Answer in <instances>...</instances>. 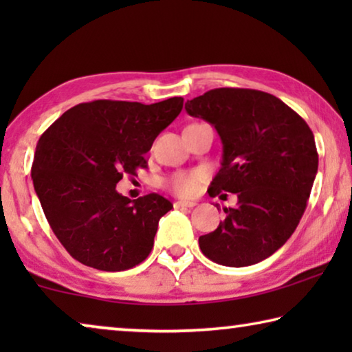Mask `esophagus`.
Segmentation results:
<instances>
[{"label": "esophagus", "instance_id": "34e87169", "mask_svg": "<svg viewBox=\"0 0 352 352\" xmlns=\"http://www.w3.org/2000/svg\"><path fill=\"white\" fill-rule=\"evenodd\" d=\"M195 205V201H186V200H178V201H175L174 204V208H194Z\"/></svg>", "mask_w": 352, "mask_h": 352}]
</instances>
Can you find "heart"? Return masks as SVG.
I'll return each mask as SVG.
<instances>
[{
  "label": "heart",
  "instance_id": "obj_1",
  "mask_svg": "<svg viewBox=\"0 0 352 352\" xmlns=\"http://www.w3.org/2000/svg\"><path fill=\"white\" fill-rule=\"evenodd\" d=\"M205 180L204 170H189V172H177L166 180L172 192L180 195V197H192L197 194L200 183Z\"/></svg>",
  "mask_w": 352,
  "mask_h": 352
}]
</instances>
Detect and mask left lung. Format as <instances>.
<instances>
[{
  "label": "left lung",
  "mask_w": 352,
  "mask_h": 352,
  "mask_svg": "<svg viewBox=\"0 0 352 352\" xmlns=\"http://www.w3.org/2000/svg\"><path fill=\"white\" fill-rule=\"evenodd\" d=\"M184 109L212 124L223 144L208 194L237 195L217 230L199 237L201 253L228 267L258 264L287 242L305 214L318 169L312 130L281 99L250 88H216Z\"/></svg>",
  "instance_id": "1"
}]
</instances>
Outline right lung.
Listing matches in <instances>:
<instances>
[{"instance_id": "1", "label": "right lung", "mask_w": 352, "mask_h": 352, "mask_svg": "<svg viewBox=\"0 0 352 352\" xmlns=\"http://www.w3.org/2000/svg\"><path fill=\"white\" fill-rule=\"evenodd\" d=\"M182 109L183 98L151 105L99 99L67 110L40 136L34 189L51 230L76 261L122 272L152 252L158 220L172 204L155 192L130 200L116 183L147 168L144 153Z\"/></svg>"}]
</instances>
